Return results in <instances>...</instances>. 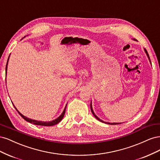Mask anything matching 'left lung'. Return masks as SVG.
Segmentation results:
<instances>
[{"label":"left lung","instance_id":"left-lung-1","mask_svg":"<svg viewBox=\"0 0 160 160\" xmlns=\"http://www.w3.org/2000/svg\"><path fill=\"white\" fill-rule=\"evenodd\" d=\"M134 40H135V39H134ZM144 50H145V52H146V54H147V56H148V58H149V54H148V52H147V50H146V49H144ZM149 61H150V60H149ZM90 108H91V111H92V114H93V115L94 116V117L96 118V119H97L98 120H99L100 122H104V121H102V120H100V118H98V117L96 116V114H94V112L93 110H92V103H91V104H90ZM105 123H108V124H111V125H114V124H119V123H108V122H105Z\"/></svg>","mask_w":160,"mask_h":160}]
</instances>
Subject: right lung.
I'll list each match as a JSON object with an SVG mask.
<instances>
[{"instance_id": "right-lung-1", "label": "right lung", "mask_w": 160, "mask_h": 160, "mask_svg": "<svg viewBox=\"0 0 160 160\" xmlns=\"http://www.w3.org/2000/svg\"><path fill=\"white\" fill-rule=\"evenodd\" d=\"M9 58V57H8ZM8 61H7V66H6V74H7V64H8ZM14 106V105H13ZM14 107L15 108V106H14ZM66 106L64 108V110L62 112V114L58 118H56V120H54L53 121H51V122H41V121H37V120H32V119H30V118H28L26 116H23L22 114H20V113L17 110V109L16 108H15V109L17 110V111L18 112V114L21 116V117L22 118H24V120H25L26 121H27L30 123H33V124H35V125H38V126H54V125H56L57 124V123H58L62 120V118L65 114V112H66Z\"/></svg>"}]
</instances>
